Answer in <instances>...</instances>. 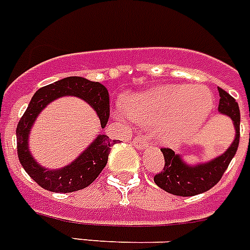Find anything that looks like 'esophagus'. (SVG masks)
<instances>
[{"label": "esophagus", "instance_id": "esophagus-1", "mask_svg": "<svg viewBox=\"0 0 250 250\" xmlns=\"http://www.w3.org/2000/svg\"><path fill=\"white\" fill-rule=\"evenodd\" d=\"M133 146H135L136 149H146L148 148L149 144L144 138H135V139L133 140Z\"/></svg>", "mask_w": 250, "mask_h": 250}]
</instances>
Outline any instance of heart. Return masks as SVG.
Returning a JSON list of instances; mask_svg holds the SVG:
<instances>
[{"mask_svg":"<svg viewBox=\"0 0 250 250\" xmlns=\"http://www.w3.org/2000/svg\"><path fill=\"white\" fill-rule=\"evenodd\" d=\"M129 116L143 125H157L155 138L176 144L193 135L210 117L214 99L206 88L166 84L130 96L125 102ZM117 115L124 116L121 111Z\"/></svg>","mask_w":250,"mask_h":250,"instance_id":"b5f03b06","label":"heart"}]
</instances>
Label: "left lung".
<instances>
[{"label":"left lung","mask_w":250,"mask_h":250,"mask_svg":"<svg viewBox=\"0 0 250 250\" xmlns=\"http://www.w3.org/2000/svg\"><path fill=\"white\" fill-rule=\"evenodd\" d=\"M219 112L227 115L232 120L235 138L223 154L195 166L186 163L182 155L176 154L172 149H161L166 163L161 173L155 174L154 182L168 193L186 197L208 191L221 180L224 172L235 155L240 138V111L238 102L227 91L219 88Z\"/></svg>","instance_id":"obj_1"}]
</instances>
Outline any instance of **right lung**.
Wrapping results in <instances>:
<instances>
[{
	"instance_id": "right-lung-1",
	"label": "right lung",
	"mask_w": 250,
	"mask_h": 250,
	"mask_svg": "<svg viewBox=\"0 0 250 250\" xmlns=\"http://www.w3.org/2000/svg\"><path fill=\"white\" fill-rule=\"evenodd\" d=\"M64 96H74L86 101L97 112L102 129L106 126L110 116V96L107 88L100 82H92L83 77H67L36 91L25 114L19 121L16 138L19 159L26 173L42 188L68 193L86 188L97 178L107 163L111 146L117 142L111 140L104 134H99L73 162L64 167L50 169L38 163L29 148L31 127L40 112L50 102Z\"/></svg>"
}]
</instances>
